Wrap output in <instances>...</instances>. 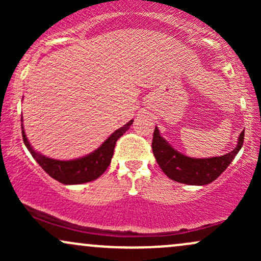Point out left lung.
I'll return each mask as SVG.
<instances>
[{
    "mask_svg": "<svg viewBox=\"0 0 261 261\" xmlns=\"http://www.w3.org/2000/svg\"><path fill=\"white\" fill-rule=\"evenodd\" d=\"M243 141L244 130L239 135L236 148L229 153L220 157L193 158L173 148L161 136L160 130L155 126L152 140V151L158 166L169 179L188 185H206L216 180L227 169L243 146Z\"/></svg>",
    "mask_w": 261,
    "mask_h": 261,
    "instance_id": "1",
    "label": "left lung"
}]
</instances>
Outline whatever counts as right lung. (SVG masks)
<instances>
[{"mask_svg": "<svg viewBox=\"0 0 261 261\" xmlns=\"http://www.w3.org/2000/svg\"><path fill=\"white\" fill-rule=\"evenodd\" d=\"M20 121H22V136L23 141H24V145L28 148V151L31 152L33 158L38 162L39 166L51 176V178L55 179V180L66 185H74L95 180V179L99 178L106 172L108 167H109L110 162H112L116 141L120 139L122 135L130 128L134 120H130L122 127L114 131L101 143L99 147L95 149V151H93L92 153L71 161L53 160V158H49L46 155L34 151V148L31 146L24 133L23 116L20 119Z\"/></svg>", "mask_w": 261, "mask_h": 261, "instance_id": "obj_1", "label": "right lung"}]
</instances>
